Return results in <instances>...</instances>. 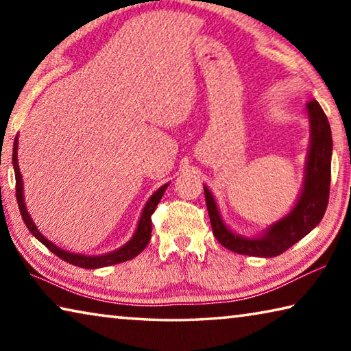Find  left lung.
Instances as JSON below:
<instances>
[{
  "instance_id": "8db88e82",
  "label": "left lung",
  "mask_w": 351,
  "mask_h": 351,
  "mask_svg": "<svg viewBox=\"0 0 351 351\" xmlns=\"http://www.w3.org/2000/svg\"><path fill=\"white\" fill-rule=\"evenodd\" d=\"M306 108L311 122V147L306 161L304 192L294 209L288 213V217L271 226L263 237L247 240L230 232L221 221L215 199L209 189L204 187L213 235L218 243H221L229 251L243 255H254V257H277L304 239L308 232H311L324 218L330 198L331 130L328 119L319 102L313 100L306 105Z\"/></svg>"
}]
</instances>
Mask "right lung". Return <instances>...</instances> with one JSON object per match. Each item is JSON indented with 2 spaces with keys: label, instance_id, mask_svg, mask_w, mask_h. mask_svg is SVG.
Here are the masks:
<instances>
[{
  "label": "right lung",
  "instance_id": "obj_1",
  "mask_svg": "<svg viewBox=\"0 0 351 351\" xmlns=\"http://www.w3.org/2000/svg\"><path fill=\"white\" fill-rule=\"evenodd\" d=\"M16 148H19V138H15V142H14V154H12V162H14V170H15L16 203H19V207H20L21 218H23V221H25L26 228L29 229V232L35 235V239H38L41 243H43V245L47 249H49L51 252H54L62 260L68 261V263H71V265L79 266V268L97 269V268H104V266H111V265L122 263V261L132 260V258L136 257V255L144 251L145 246L148 245V241H150V239H152V215H153L154 209L158 207L159 201H161L162 195H164L165 189H167L169 184H165V186L159 189L158 192H154L153 197L148 199V203L145 204L144 210H142L138 229H136L133 239L130 240L125 246H122L121 249H117V251L111 252V254L99 255V257H86V255H80V254H71V252L63 251V249H60V247H57L56 245H52L49 240L45 239V237L37 230V226L32 223L31 217H29V213L26 210V206H25V201H23V181H21V173H20V169H19Z\"/></svg>",
  "mask_w": 351,
  "mask_h": 351
}]
</instances>
